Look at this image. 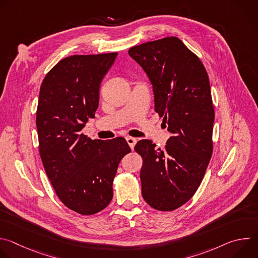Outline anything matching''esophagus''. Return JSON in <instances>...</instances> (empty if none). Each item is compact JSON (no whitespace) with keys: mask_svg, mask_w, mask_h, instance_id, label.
Instances as JSON below:
<instances>
[{"mask_svg":"<svg viewBox=\"0 0 258 258\" xmlns=\"http://www.w3.org/2000/svg\"><path fill=\"white\" fill-rule=\"evenodd\" d=\"M126 142H127V144L130 145L131 149H132V150H134V148H135V145H136V143H137V139L132 138V137H127V138H126Z\"/></svg>","mask_w":258,"mask_h":258,"instance_id":"1","label":"esophagus"}]
</instances>
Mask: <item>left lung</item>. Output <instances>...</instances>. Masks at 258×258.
Masks as SVG:
<instances>
[{
    "instance_id": "1",
    "label": "left lung",
    "mask_w": 258,
    "mask_h": 258,
    "mask_svg": "<svg viewBox=\"0 0 258 258\" xmlns=\"http://www.w3.org/2000/svg\"><path fill=\"white\" fill-rule=\"evenodd\" d=\"M128 55L148 77L155 111L170 133L163 150L150 140L135 146L143 158L142 195L151 207L171 211L195 194L212 155L209 79L200 59L175 36L133 47Z\"/></svg>"
}]
</instances>
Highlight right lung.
<instances>
[{
	"label": "right lung",
	"mask_w": 258,
	"mask_h": 258,
	"mask_svg": "<svg viewBox=\"0 0 258 258\" xmlns=\"http://www.w3.org/2000/svg\"><path fill=\"white\" fill-rule=\"evenodd\" d=\"M116 57H66L47 73L40 90L36 130L43 165L61 202L83 215L112 200L119 162L132 151L124 138L92 140L81 133L95 117L101 83Z\"/></svg>",
	"instance_id": "obj_1"
}]
</instances>
